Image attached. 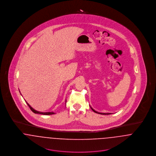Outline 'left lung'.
Segmentation results:
<instances>
[{
    "label": "left lung",
    "instance_id": "8db88e82",
    "mask_svg": "<svg viewBox=\"0 0 156 156\" xmlns=\"http://www.w3.org/2000/svg\"><path fill=\"white\" fill-rule=\"evenodd\" d=\"M91 109H92L93 111L94 112H95V113H100V114H101V115H109V114H111V113H98V112L94 111L92 108H91Z\"/></svg>",
    "mask_w": 156,
    "mask_h": 156
}]
</instances>
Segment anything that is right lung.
<instances>
[{"label":"right lung","instance_id":"right-lung-1","mask_svg":"<svg viewBox=\"0 0 156 156\" xmlns=\"http://www.w3.org/2000/svg\"><path fill=\"white\" fill-rule=\"evenodd\" d=\"M26 103L27 104V105H28V106L29 107V108L30 109V110L32 111L34 113H39V114H43V115H52V114H54V112H38L37 111H35V109H34L27 102H26Z\"/></svg>","mask_w":156,"mask_h":156}]
</instances>
